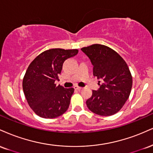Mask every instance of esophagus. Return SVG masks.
Listing matches in <instances>:
<instances>
[{
    "instance_id": "34e87169",
    "label": "esophagus",
    "mask_w": 153,
    "mask_h": 153,
    "mask_svg": "<svg viewBox=\"0 0 153 153\" xmlns=\"http://www.w3.org/2000/svg\"><path fill=\"white\" fill-rule=\"evenodd\" d=\"M74 89L75 90H80V89H82V87H80V86H78V85H75L74 86Z\"/></svg>"
}]
</instances>
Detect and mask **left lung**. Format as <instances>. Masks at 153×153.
Returning <instances> with one entry per match:
<instances>
[{
  "label": "left lung",
  "instance_id": "8db88e82",
  "mask_svg": "<svg viewBox=\"0 0 153 153\" xmlns=\"http://www.w3.org/2000/svg\"><path fill=\"white\" fill-rule=\"evenodd\" d=\"M93 65V75L102 82L98 91L86 101L88 109L97 115L110 116L121 110L130 96L132 77L124 59L110 48L93 44L82 48Z\"/></svg>",
  "mask_w": 153,
  "mask_h": 153
}]
</instances>
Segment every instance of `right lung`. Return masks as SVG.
Segmentation results:
<instances>
[{
  "label": "right lung",
  "instance_id": "right-lung-1",
  "mask_svg": "<svg viewBox=\"0 0 153 153\" xmlns=\"http://www.w3.org/2000/svg\"><path fill=\"white\" fill-rule=\"evenodd\" d=\"M78 53V49H49L30 62L24 75L23 90L27 103L37 115L55 118L68 110L74 88L57 86L55 81L59 80L64 61Z\"/></svg>",
  "mask_w": 153,
  "mask_h": 153
}]
</instances>
